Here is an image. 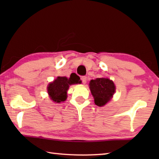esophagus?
<instances>
[{
  "label": "esophagus",
  "mask_w": 159,
  "mask_h": 159,
  "mask_svg": "<svg viewBox=\"0 0 159 159\" xmlns=\"http://www.w3.org/2000/svg\"><path fill=\"white\" fill-rule=\"evenodd\" d=\"M81 80L83 84H85L86 82H87V77L86 76H82L81 77Z\"/></svg>",
  "instance_id": "obj_1"
}]
</instances>
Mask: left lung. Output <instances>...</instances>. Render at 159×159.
I'll use <instances>...</instances> for the list:
<instances>
[{"label": "left lung", "instance_id": "8db88e82", "mask_svg": "<svg viewBox=\"0 0 159 159\" xmlns=\"http://www.w3.org/2000/svg\"><path fill=\"white\" fill-rule=\"evenodd\" d=\"M90 89L96 105L102 107L108 102L115 93V85L112 80L105 78L91 80Z\"/></svg>", "mask_w": 159, "mask_h": 159}]
</instances>
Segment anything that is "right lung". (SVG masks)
Wrapping results in <instances>:
<instances>
[{
	"label": "right lung",
	"instance_id": "right-lung-1",
	"mask_svg": "<svg viewBox=\"0 0 159 159\" xmlns=\"http://www.w3.org/2000/svg\"><path fill=\"white\" fill-rule=\"evenodd\" d=\"M80 83V77L76 74H71L69 79L64 76H58L57 79L48 85V92L53 102L60 103L66 100V92L69 85Z\"/></svg>",
	"mask_w": 159,
	"mask_h": 159
}]
</instances>
